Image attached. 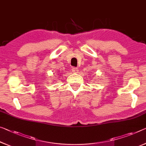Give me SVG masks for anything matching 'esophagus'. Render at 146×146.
<instances>
[{"mask_svg": "<svg viewBox=\"0 0 146 146\" xmlns=\"http://www.w3.org/2000/svg\"><path fill=\"white\" fill-rule=\"evenodd\" d=\"M72 72L74 73H78L79 72V70H78V68L74 67V68H72Z\"/></svg>", "mask_w": 146, "mask_h": 146, "instance_id": "34e87169", "label": "esophagus"}]
</instances>
